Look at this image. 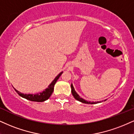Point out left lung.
<instances>
[{
    "mask_svg": "<svg viewBox=\"0 0 134 134\" xmlns=\"http://www.w3.org/2000/svg\"><path fill=\"white\" fill-rule=\"evenodd\" d=\"M71 88H72V95H73V96L74 97V98H75V99L77 100L80 101V102H82V103H85V104H97V103H99V102H88V101L82 99V98H80V97L79 96L78 94H77L76 92L75 91V89H74L73 85L72 84H71Z\"/></svg>",
    "mask_w": 134,
    "mask_h": 134,
    "instance_id": "1",
    "label": "left lung"
}]
</instances>
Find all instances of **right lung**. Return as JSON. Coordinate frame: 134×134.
Returning a JSON list of instances; mask_svg holds the SVG:
<instances>
[{
  "label": "right lung",
  "mask_w": 134,
  "mask_h": 134,
  "mask_svg": "<svg viewBox=\"0 0 134 134\" xmlns=\"http://www.w3.org/2000/svg\"><path fill=\"white\" fill-rule=\"evenodd\" d=\"M63 73V72H60L59 75H57V77L55 78V79L53 80L51 84L49 85L47 88H46L44 91L42 92L41 93H37V94H24V93H20V92L15 89L19 96L25 98L27 100H29L30 101H34V102H43V101L47 100L49 98L51 97L52 93H53V91H54V87L55 83H56L57 80L59 79V78L60 77L61 74Z\"/></svg>",
  "instance_id": "1"
}]
</instances>
